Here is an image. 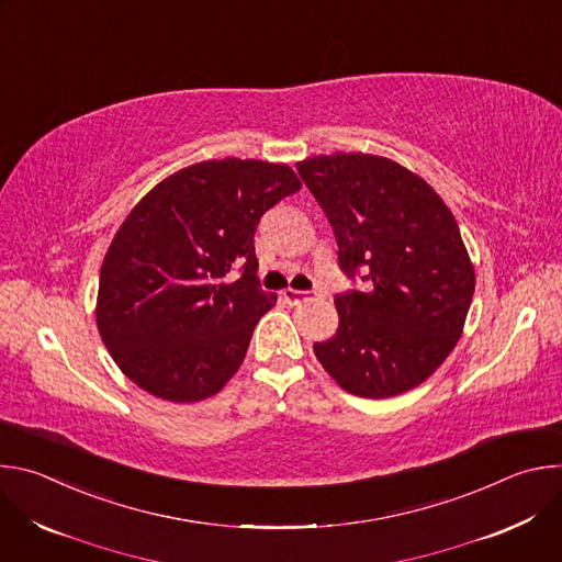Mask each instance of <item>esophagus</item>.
Listing matches in <instances>:
<instances>
[{"instance_id":"esophagus-1","label":"esophagus","mask_w":562,"mask_h":562,"mask_svg":"<svg viewBox=\"0 0 562 562\" xmlns=\"http://www.w3.org/2000/svg\"><path fill=\"white\" fill-rule=\"evenodd\" d=\"M284 300L289 304H300V302H306V300H313L317 293L315 291H297V289H284L282 291Z\"/></svg>"}]
</instances>
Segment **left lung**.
I'll use <instances>...</instances> for the list:
<instances>
[{"label": "left lung", "instance_id": "left-lung-1", "mask_svg": "<svg viewBox=\"0 0 562 562\" xmlns=\"http://www.w3.org/2000/svg\"><path fill=\"white\" fill-rule=\"evenodd\" d=\"M297 173L336 233L347 278L367 291L336 295L340 325L315 342L325 371L360 397H391L425 382L451 353L475 273L442 198L389 157L313 155Z\"/></svg>", "mask_w": 562, "mask_h": 562}]
</instances>
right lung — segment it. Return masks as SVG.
Here are the masks:
<instances>
[{
    "label": "right lung",
    "instance_id": "obj_1",
    "mask_svg": "<svg viewBox=\"0 0 562 562\" xmlns=\"http://www.w3.org/2000/svg\"><path fill=\"white\" fill-rule=\"evenodd\" d=\"M300 189L286 165L226 157L169 176L135 204L104 256L95 306L128 380L187 405L233 378L278 300L256 276V226Z\"/></svg>",
    "mask_w": 562,
    "mask_h": 562
}]
</instances>
